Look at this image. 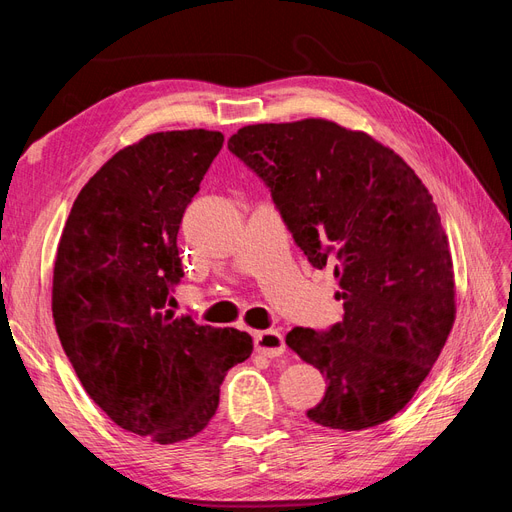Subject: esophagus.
<instances>
[{
  "label": "esophagus",
  "instance_id": "1",
  "mask_svg": "<svg viewBox=\"0 0 512 512\" xmlns=\"http://www.w3.org/2000/svg\"><path fill=\"white\" fill-rule=\"evenodd\" d=\"M254 344L260 354L269 356V359H275V356H282L286 352V342L284 335L280 331H254Z\"/></svg>",
  "mask_w": 512,
  "mask_h": 512
}]
</instances>
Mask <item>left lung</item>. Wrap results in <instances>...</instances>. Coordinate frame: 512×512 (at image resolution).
Instances as JSON below:
<instances>
[{"instance_id":"left-lung-1","label":"left lung","mask_w":512,"mask_h":512,"mask_svg":"<svg viewBox=\"0 0 512 512\" xmlns=\"http://www.w3.org/2000/svg\"><path fill=\"white\" fill-rule=\"evenodd\" d=\"M228 149L267 183L307 260L339 280L344 320L286 335L327 378L307 418L342 431L386 423L455 322L453 258L429 190L393 149L329 119L254 123Z\"/></svg>"}]
</instances>
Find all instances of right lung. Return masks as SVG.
<instances>
[{
    "mask_svg": "<svg viewBox=\"0 0 512 512\" xmlns=\"http://www.w3.org/2000/svg\"><path fill=\"white\" fill-rule=\"evenodd\" d=\"M222 132H156L123 147L76 196L53 269V320L83 389L121 429L194 438L252 337L164 312L183 267L177 232Z\"/></svg>",
    "mask_w": 512,
    "mask_h": 512,
    "instance_id": "1",
    "label": "right lung"
}]
</instances>
